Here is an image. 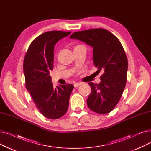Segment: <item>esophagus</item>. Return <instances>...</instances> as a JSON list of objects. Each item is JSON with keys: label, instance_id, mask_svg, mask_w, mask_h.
I'll list each match as a JSON object with an SVG mask.
<instances>
[{"label": "esophagus", "instance_id": "1", "mask_svg": "<svg viewBox=\"0 0 151 151\" xmlns=\"http://www.w3.org/2000/svg\"><path fill=\"white\" fill-rule=\"evenodd\" d=\"M81 84V83H75V84H74V87H75V88H77V87L80 86Z\"/></svg>", "mask_w": 151, "mask_h": 151}]
</instances>
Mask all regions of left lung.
I'll return each mask as SVG.
<instances>
[{
	"label": "left lung",
	"instance_id": "obj_1",
	"mask_svg": "<svg viewBox=\"0 0 151 151\" xmlns=\"http://www.w3.org/2000/svg\"><path fill=\"white\" fill-rule=\"evenodd\" d=\"M93 47V65L104 73L97 84L89 83L91 92L87 100L88 107L95 113L106 114L115 108L127 82L128 60L119 39L104 29L75 32L70 37Z\"/></svg>",
	"mask_w": 151,
	"mask_h": 151
}]
</instances>
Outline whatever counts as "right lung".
Wrapping results in <instances>:
<instances>
[{
	"mask_svg": "<svg viewBox=\"0 0 151 151\" xmlns=\"http://www.w3.org/2000/svg\"><path fill=\"white\" fill-rule=\"evenodd\" d=\"M70 33L53 30L40 35L30 43L24 59L26 88L37 108L50 119H57L66 113L74 88L70 84L54 88L50 75L53 69L54 45Z\"/></svg>",
	"mask_w": 151,
	"mask_h": 151,
	"instance_id": "add662e5",
	"label": "right lung"
}]
</instances>
